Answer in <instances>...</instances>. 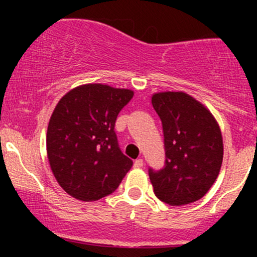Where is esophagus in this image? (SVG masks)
Wrapping results in <instances>:
<instances>
[{"mask_svg":"<svg viewBox=\"0 0 257 257\" xmlns=\"http://www.w3.org/2000/svg\"><path fill=\"white\" fill-rule=\"evenodd\" d=\"M143 159H137L136 162H134V168H137V169H139V168L143 167Z\"/></svg>","mask_w":257,"mask_h":257,"instance_id":"obj_1","label":"esophagus"}]
</instances>
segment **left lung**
Segmentation results:
<instances>
[{"instance_id": "left-lung-1", "label": "left lung", "mask_w": 257, "mask_h": 257, "mask_svg": "<svg viewBox=\"0 0 257 257\" xmlns=\"http://www.w3.org/2000/svg\"><path fill=\"white\" fill-rule=\"evenodd\" d=\"M152 104L162 119L165 167L149 169L154 194L172 206L203 198L219 175L224 155L219 123L208 108L185 92H158Z\"/></svg>"}]
</instances>
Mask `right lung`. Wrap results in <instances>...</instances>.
<instances>
[{
  "label": "right lung",
  "instance_id": "add662e5",
  "mask_svg": "<svg viewBox=\"0 0 257 257\" xmlns=\"http://www.w3.org/2000/svg\"><path fill=\"white\" fill-rule=\"evenodd\" d=\"M134 92L102 83L73 88L59 99L48 123L47 157L68 195L95 201L112 194L133 165L120 152L114 124Z\"/></svg>",
  "mask_w": 257,
  "mask_h": 257
}]
</instances>
